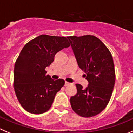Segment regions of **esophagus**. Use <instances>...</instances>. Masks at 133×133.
Returning a JSON list of instances; mask_svg holds the SVG:
<instances>
[{
	"mask_svg": "<svg viewBox=\"0 0 133 133\" xmlns=\"http://www.w3.org/2000/svg\"><path fill=\"white\" fill-rule=\"evenodd\" d=\"M70 84V83H69V82H68L66 81L65 83H64V86H68V85H69Z\"/></svg>",
	"mask_w": 133,
	"mask_h": 133,
	"instance_id": "obj_1",
	"label": "esophagus"
}]
</instances>
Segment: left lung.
Listing matches in <instances>:
<instances>
[{"instance_id": "left-lung-1", "label": "left lung", "mask_w": 133, "mask_h": 133, "mask_svg": "<svg viewBox=\"0 0 133 133\" xmlns=\"http://www.w3.org/2000/svg\"><path fill=\"white\" fill-rule=\"evenodd\" d=\"M79 67L89 82L83 89L77 83V93L70 99L74 112L83 117L101 113L108 105L116 79L112 54L100 39L93 35L68 36Z\"/></svg>"}]
</instances>
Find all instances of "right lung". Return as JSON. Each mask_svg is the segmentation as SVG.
Here are the masks:
<instances>
[{
  "label": "right lung",
  "instance_id": "obj_1",
  "mask_svg": "<svg viewBox=\"0 0 133 133\" xmlns=\"http://www.w3.org/2000/svg\"><path fill=\"white\" fill-rule=\"evenodd\" d=\"M70 45L64 36L42 35L26 43L14 66V88L21 107L28 112L40 114L51 108L64 80H54L45 69L55 55Z\"/></svg>",
  "mask_w": 133,
  "mask_h": 133
}]
</instances>
